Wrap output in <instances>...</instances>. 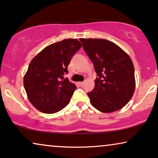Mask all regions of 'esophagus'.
Segmentation results:
<instances>
[{
    "mask_svg": "<svg viewBox=\"0 0 158 158\" xmlns=\"http://www.w3.org/2000/svg\"><path fill=\"white\" fill-rule=\"evenodd\" d=\"M79 85L81 86V87H83V86L85 85V83L84 82H81V83H79Z\"/></svg>",
    "mask_w": 158,
    "mask_h": 158,
    "instance_id": "esophagus-1",
    "label": "esophagus"
}]
</instances>
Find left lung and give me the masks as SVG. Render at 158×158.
<instances>
[{"instance_id":"8db88e82","label":"left lung","mask_w":158,"mask_h":158,"mask_svg":"<svg viewBox=\"0 0 158 158\" xmlns=\"http://www.w3.org/2000/svg\"><path fill=\"white\" fill-rule=\"evenodd\" d=\"M98 77L88 93L91 105L103 113L122 109L135 90V68L131 58L118 45L103 39H80Z\"/></svg>"}]
</instances>
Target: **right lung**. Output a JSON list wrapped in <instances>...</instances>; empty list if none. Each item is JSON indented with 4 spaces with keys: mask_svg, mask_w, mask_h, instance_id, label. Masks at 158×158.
<instances>
[{
    "mask_svg": "<svg viewBox=\"0 0 158 158\" xmlns=\"http://www.w3.org/2000/svg\"><path fill=\"white\" fill-rule=\"evenodd\" d=\"M82 47L76 39H68L45 47L30 62L23 77L28 98L36 109L54 114L70 103L76 85L64 78L73 55Z\"/></svg>",
    "mask_w": 158,
    "mask_h": 158,
    "instance_id": "right-lung-1",
    "label": "right lung"
}]
</instances>
